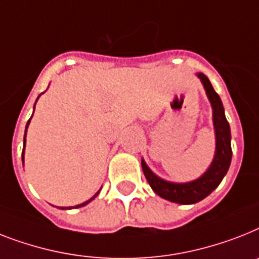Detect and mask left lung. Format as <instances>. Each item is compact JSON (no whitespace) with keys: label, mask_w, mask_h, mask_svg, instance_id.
<instances>
[{"label":"left lung","mask_w":259,"mask_h":259,"mask_svg":"<svg viewBox=\"0 0 259 259\" xmlns=\"http://www.w3.org/2000/svg\"><path fill=\"white\" fill-rule=\"evenodd\" d=\"M197 77L201 79L203 88L206 90V96L209 98L211 109H213V125L215 133V153L214 158L210 163L209 169L199 178L190 182H170L163 178L155 176L149 166L146 165L145 159H141V165L146 180L150 188L158 194L161 198L167 199L170 202L181 203V205H191L202 201L213 190L218 188L221 181L224 180L232 162V134L228 119L225 117V109L222 105L220 96L215 93L213 86L210 83L209 78L203 73H197Z\"/></svg>","instance_id":"left-lung-1"}]
</instances>
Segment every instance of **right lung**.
I'll use <instances>...</instances> for the list:
<instances>
[{
	"label": "right lung",
	"mask_w": 259,
	"mask_h": 259,
	"mask_svg": "<svg viewBox=\"0 0 259 259\" xmlns=\"http://www.w3.org/2000/svg\"><path fill=\"white\" fill-rule=\"evenodd\" d=\"M39 98V97H38ZM38 98H37V100H38ZM34 108H35V104H34ZM29 123H30V119H29V121H27V123H26V130H27V126H29ZM26 130H25V137H24V150H22V162H24V154H25V142H26V140H25V138H26ZM100 194V190L97 191L96 194L93 195V197H92V198L90 199H88V201H85V202L83 203H79V205H77V206H69V207H61V209L62 210H65V209H73V207H82V206H85V205H88V203L89 202H92V201H93L94 198H96L97 195Z\"/></svg>",
	"instance_id": "1"
}]
</instances>
